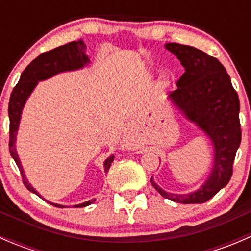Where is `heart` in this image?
<instances>
[{"label": "heart", "instance_id": "1", "mask_svg": "<svg viewBox=\"0 0 251 251\" xmlns=\"http://www.w3.org/2000/svg\"><path fill=\"white\" fill-rule=\"evenodd\" d=\"M164 81H165V82H166V81H168V78H166V77H164Z\"/></svg>", "mask_w": 251, "mask_h": 251}]
</instances>
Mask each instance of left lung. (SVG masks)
I'll use <instances>...</instances> for the list:
<instances>
[{
	"instance_id": "8db88e82",
	"label": "left lung",
	"mask_w": 251,
	"mask_h": 251,
	"mask_svg": "<svg viewBox=\"0 0 251 251\" xmlns=\"http://www.w3.org/2000/svg\"><path fill=\"white\" fill-rule=\"evenodd\" d=\"M165 48L178 58L184 74L177 90L169 95L176 109L211 141L214 158L207 178L197 191L176 194L164 191L151 177V183L164 198L181 204H201L211 199L231 179L242 132L239 98L231 77L215 57L201 50L171 42Z\"/></svg>"
}]
</instances>
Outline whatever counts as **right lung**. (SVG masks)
<instances>
[{
	"instance_id": "obj_1",
	"label": "right lung",
	"mask_w": 251,
	"mask_h": 251,
	"mask_svg": "<svg viewBox=\"0 0 251 251\" xmlns=\"http://www.w3.org/2000/svg\"><path fill=\"white\" fill-rule=\"evenodd\" d=\"M90 58L86 54V45L82 40L78 41L69 42L67 45H63L54 50H50V52L42 53L39 57L35 58L26 68L24 72L20 75L19 81H18L17 86L12 91L11 98H9L8 104V115H9V153H11L12 158L17 163L18 168H19L20 174H22L23 182H24L25 187L29 189L30 192L35 193L36 196L41 197V194L31 186L26 178V175L24 173L22 163H20L19 155L17 151V135L18 130H19L20 119H22L23 109L25 107L27 98L35 90L39 81L47 80L54 75L59 74V73L65 72H74V70L82 69L83 67H87L90 64ZM114 160V155L108 156L104 161V173L107 174L109 171L111 163ZM44 198V197H41ZM46 201V199H45ZM53 206L57 207H68L65 205L55 204L52 201H46ZM96 199H91V201H85L82 204L74 205V207H83L87 205L93 204Z\"/></svg>"
}]
</instances>
